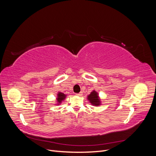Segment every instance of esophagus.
Wrapping results in <instances>:
<instances>
[{
	"label": "esophagus",
	"mask_w": 156,
	"mask_h": 156,
	"mask_svg": "<svg viewBox=\"0 0 156 156\" xmlns=\"http://www.w3.org/2000/svg\"><path fill=\"white\" fill-rule=\"evenodd\" d=\"M76 94V95H77V96H82V95H83V92H79V93H78V94Z\"/></svg>",
	"instance_id": "esophagus-1"
}]
</instances>
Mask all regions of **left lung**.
<instances>
[{"label":"left lung","mask_w":156,"mask_h":156,"mask_svg":"<svg viewBox=\"0 0 156 156\" xmlns=\"http://www.w3.org/2000/svg\"><path fill=\"white\" fill-rule=\"evenodd\" d=\"M87 99L94 106H99L101 105V100L98 96V93L94 90L87 96Z\"/></svg>","instance_id":"1"}]
</instances>
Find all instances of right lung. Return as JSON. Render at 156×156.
<instances>
[{
    "mask_svg": "<svg viewBox=\"0 0 156 156\" xmlns=\"http://www.w3.org/2000/svg\"><path fill=\"white\" fill-rule=\"evenodd\" d=\"M66 94H64L62 92H58L57 94V98H56V102H57V104L56 105H60L61 103H62L65 99L66 98Z\"/></svg>",
    "mask_w": 156,
    "mask_h": 156,
    "instance_id": "1",
    "label": "right lung"
}]
</instances>
